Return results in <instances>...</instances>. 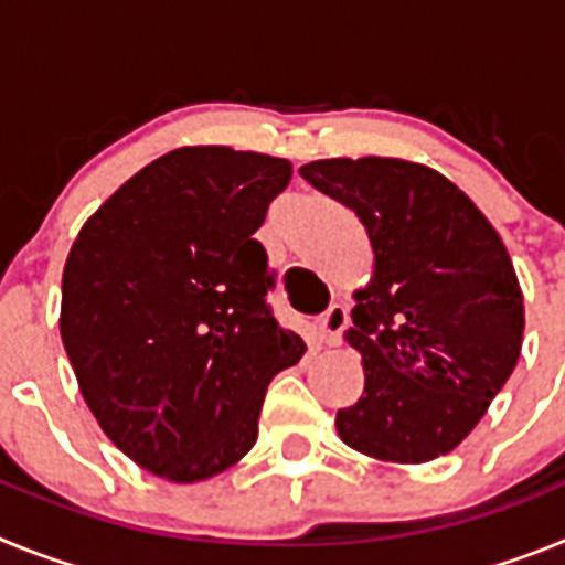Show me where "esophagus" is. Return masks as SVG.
<instances>
[{
  "label": "esophagus",
  "instance_id": "esophagus-1",
  "mask_svg": "<svg viewBox=\"0 0 565 565\" xmlns=\"http://www.w3.org/2000/svg\"><path fill=\"white\" fill-rule=\"evenodd\" d=\"M344 328H348V308L339 306V302H333V306L328 308L317 322L319 339H322L326 344H339Z\"/></svg>",
  "mask_w": 565,
  "mask_h": 565
}]
</instances>
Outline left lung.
Segmentation results:
<instances>
[{
    "mask_svg": "<svg viewBox=\"0 0 565 565\" xmlns=\"http://www.w3.org/2000/svg\"><path fill=\"white\" fill-rule=\"evenodd\" d=\"M299 174L356 214L376 257L344 333L364 391L337 413L339 438L379 461L447 456L521 356L523 294L501 234L422 163L331 158Z\"/></svg>",
    "mask_w": 565,
    "mask_h": 565,
    "instance_id": "1",
    "label": "left lung"
}]
</instances>
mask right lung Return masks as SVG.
Masks as SVG:
<instances>
[{
  "label": "right lung",
  "instance_id": "right-lung-1",
  "mask_svg": "<svg viewBox=\"0 0 565 565\" xmlns=\"http://www.w3.org/2000/svg\"><path fill=\"white\" fill-rule=\"evenodd\" d=\"M291 163L181 147L82 226L62 277V342L109 441L174 483L217 476L257 441L266 387L306 353L274 319L252 234Z\"/></svg>",
  "mask_w": 565,
  "mask_h": 565
}]
</instances>
